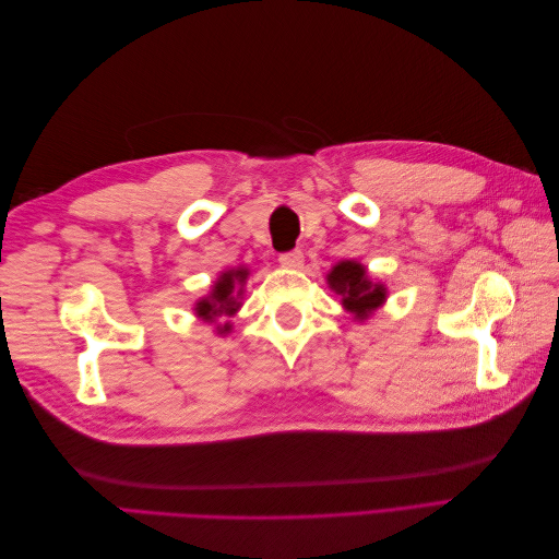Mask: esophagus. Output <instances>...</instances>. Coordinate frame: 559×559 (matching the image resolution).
<instances>
[{
    "instance_id": "34e87169",
    "label": "esophagus",
    "mask_w": 559,
    "mask_h": 559,
    "mask_svg": "<svg viewBox=\"0 0 559 559\" xmlns=\"http://www.w3.org/2000/svg\"><path fill=\"white\" fill-rule=\"evenodd\" d=\"M280 263L286 267H298L302 263V251L300 249H292V251H282L280 253Z\"/></svg>"
}]
</instances>
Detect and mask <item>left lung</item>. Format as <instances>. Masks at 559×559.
<instances>
[{
    "mask_svg": "<svg viewBox=\"0 0 559 559\" xmlns=\"http://www.w3.org/2000/svg\"><path fill=\"white\" fill-rule=\"evenodd\" d=\"M329 284L343 296V306L359 319H364L368 312H373L384 300V286L368 282L366 267L361 263H354V261L337 263L331 270Z\"/></svg>",
    "mask_w": 559,
    "mask_h": 559,
    "instance_id": "obj_1",
    "label": "left lung"
}]
</instances>
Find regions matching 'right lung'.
Returning <instances> with one entry per match:
<instances>
[{"mask_svg":"<svg viewBox=\"0 0 559 559\" xmlns=\"http://www.w3.org/2000/svg\"><path fill=\"white\" fill-rule=\"evenodd\" d=\"M245 280H247V270L245 267L228 270V273H224L222 280L214 284L212 296L198 302L195 312L202 319H207V321H212L214 317H222V314H233L235 310L240 308V302L235 300V296H233L235 284H238V282L242 284ZM238 296H240V292H238ZM226 331H230V324H224V329H218V333H226Z\"/></svg>","mask_w":559,"mask_h":559,"instance_id":"obj_1","label":"right lung"}]
</instances>
